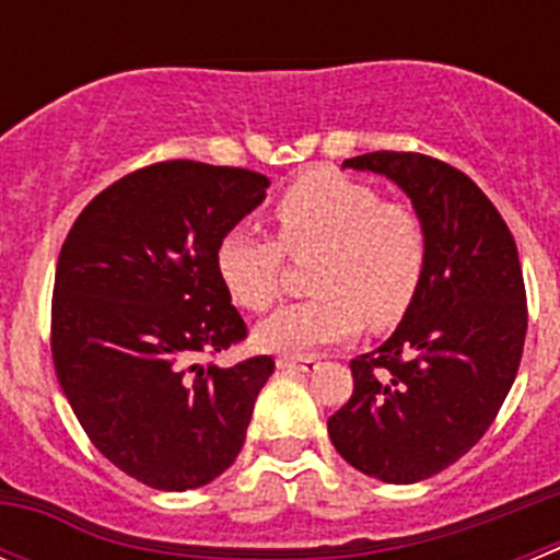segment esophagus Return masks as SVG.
Segmentation results:
<instances>
[{"mask_svg":"<svg viewBox=\"0 0 560 560\" xmlns=\"http://www.w3.org/2000/svg\"><path fill=\"white\" fill-rule=\"evenodd\" d=\"M316 364H319V361H316L314 355H280V359H277V368L294 370V373H311V370H316Z\"/></svg>","mask_w":560,"mask_h":560,"instance_id":"34e87169","label":"esophagus"}]
</instances>
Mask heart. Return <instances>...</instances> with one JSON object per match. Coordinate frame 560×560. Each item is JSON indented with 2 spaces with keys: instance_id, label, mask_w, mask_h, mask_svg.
<instances>
[{
  "instance_id": "obj_1",
  "label": "heart",
  "mask_w": 560,
  "mask_h": 560,
  "mask_svg": "<svg viewBox=\"0 0 560 560\" xmlns=\"http://www.w3.org/2000/svg\"><path fill=\"white\" fill-rule=\"evenodd\" d=\"M277 241L232 230L215 249V271L237 308H269L280 294L285 252L313 257L316 296L277 308L255 328L269 353L305 355L361 328L387 330L407 316L429 264V235L412 207L384 201L375 187L336 171H311L275 205Z\"/></svg>"
}]
</instances>
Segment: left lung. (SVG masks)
I'll return each instance as SVG.
<instances>
[{"mask_svg":"<svg viewBox=\"0 0 560 560\" xmlns=\"http://www.w3.org/2000/svg\"><path fill=\"white\" fill-rule=\"evenodd\" d=\"M341 167L381 173L407 192L429 264L395 334L350 361L353 395L328 434L361 474L420 482L477 446L513 387L527 334L516 241L463 171L427 153L375 151Z\"/></svg>","mask_w":560,"mask_h":560,"instance_id":"1","label":"left lung"}]
</instances>
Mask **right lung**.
<instances>
[{
	"mask_svg": "<svg viewBox=\"0 0 560 560\" xmlns=\"http://www.w3.org/2000/svg\"><path fill=\"white\" fill-rule=\"evenodd\" d=\"M246 167L171 160L83 207L58 255L52 364L97 452L156 491H190L244 446L271 355L219 368L246 339L215 271L221 237L266 199Z\"/></svg>",
	"mask_w": 560,
	"mask_h": 560,
	"instance_id": "1",
	"label": "right lung"
}]
</instances>
